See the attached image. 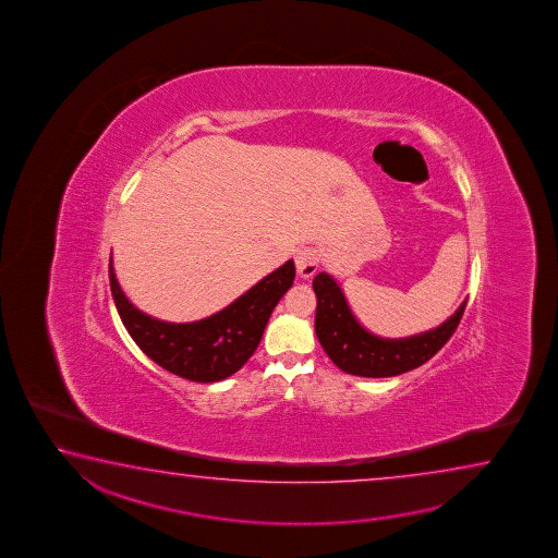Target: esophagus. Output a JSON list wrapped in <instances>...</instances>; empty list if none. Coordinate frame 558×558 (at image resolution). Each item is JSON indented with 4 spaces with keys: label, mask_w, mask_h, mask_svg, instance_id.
<instances>
[{
    "label": "esophagus",
    "mask_w": 558,
    "mask_h": 558,
    "mask_svg": "<svg viewBox=\"0 0 558 558\" xmlns=\"http://www.w3.org/2000/svg\"><path fill=\"white\" fill-rule=\"evenodd\" d=\"M294 265H296V274L303 279H311L320 267V252L312 246L299 247L294 254Z\"/></svg>",
    "instance_id": "esophagus-1"
}]
</instances>
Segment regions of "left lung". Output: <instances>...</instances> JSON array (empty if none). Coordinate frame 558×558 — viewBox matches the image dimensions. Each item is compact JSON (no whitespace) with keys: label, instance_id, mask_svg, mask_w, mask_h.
<instances>
[{"label":"left lung","instance_id":"8db88e82","mask_svg":"<svg viewBox=\"0 0 558 558\" xmlns=\"http://www.w3.org/2000/svg\"><path fill=\"white\" fill-rule=\"evenodd\" d=\"M312 289L318 299L314 320L318 341L343 373L355 377H397L424 365L453 336L466 306L464 301L453 316L435 330L400 340H385L361 326L333 277L316 275Z\"/></svg>","mask_w":558,"mask_h":558}]
</instances>
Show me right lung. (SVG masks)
Here are the masks:
<instances>
[{"label":"right lung","instance_id":"1","mask_svg":"<svg viewBox=\"0 0 558 558\" xmlns=\"http://www.w3.org/2000/svg\"><path fill=\"white\" fill-rule=\"evenodd\" d=\"M109 281L124 328L154 363L193 383H217L254 355L271 312L293 284L294 264L289 259L227 308L187 324L156 320L138 311L114 277L113 259Z\"/></svg>","mask_w":558,"mask_h":558}]
</instances>
